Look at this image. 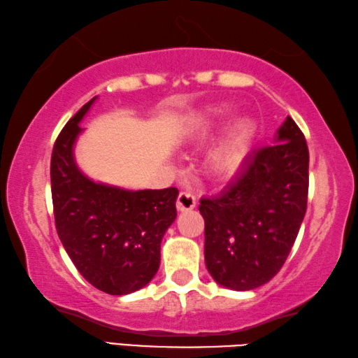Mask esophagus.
Returning a JSON list of instances; mask_svg holds the SVG:
<instances>
[{
  "label": "esophagus",
  "instance_id": "esophagus-1",
  "mask_svg": "<svg viewBox=\"0 0 358 358\" xmlns=\"http://www.w3.org/2000/svg\"><path fill=\"white\" fill-rule=\"evenodd\" d=\"M196 197L192 196L191 192H187V191H183V192H180V196H178V199H177V208H178V211H189V210H192L194 207H196Z\"/></svg>",
  "mask_w": 358,
  "mask_h": 358
}]
</instances>
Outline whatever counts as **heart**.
Wrapping results in <instances>:
<instances>
[{"label": "heart", "instance_id": "1", "mask_svg": "<svg viewBox=\"0 0 358 358\" xmlns=\"http://www.w3.org/2000/svg\"><path fill=\"white\" fill-rule=\"evenodd\" d=\"M234 117V108L220 106L211 108L199 123L194 137L199 142H205L213 137L222 126H226ZM257 134L256 121L250 117H240L229 124L221 141L211 150L208 157L210 171L217 178H230L243 167L250 150Z\"/></svg>", "mask_w": 358, "mask_h": 358}]
</instances>
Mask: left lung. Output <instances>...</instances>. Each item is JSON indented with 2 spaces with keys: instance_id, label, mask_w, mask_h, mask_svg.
<instances>
[{
  "instance_id": "1",
  "label": "left lung",
  "mask_w": 358,
  "mask_h": 358,
  "mask_svg": "<svg viewBox=\"0 0 358 358\" xmlns=\"http://www.w3.org/2000/svg\"><path fill=\"white\" fill-rule=\"evenodd\" d=\"M275 141L252 151L232 183L199 205L205 264L227 289L251 290L268 282L286 262L306 213L305 136L287 117Z\"/></svg>"
}]
</instances>
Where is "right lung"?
<instances>
[{
	"label": "right lung",
	"mask_w": 358,
	"mask_h": 358,
	"mask_svg": "<svg viewBox=\"0 0 358 358\" xmlns=\"http://www.w3.org/2000/svg\"><path fill=\"white\" fill-rule=\"evenodd\" d=\"M94 99L66 123L53 145V215L58 237L85 280L106 294L126 295L147 286L159 268L162 237L177 217L178 189L128 191L82 173L74 143Z\"/></svg>",
	"instance_id": "obj_1"
}]
</instances>
